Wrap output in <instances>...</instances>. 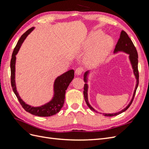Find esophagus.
<instances>
[{"mask_svg":"<svg viewBox=\"0 0 149 149\" xmlns=\"http://www.w3.org/2000/svg\"><path fill=\"white\" fill-rule=\"evenodd\" d=\"M83 71V69L82 68L79 67V68H76V70L75 71V73L77 76H80L82 74Z\"/></svg>","mask_w":149,"mask_h":149,"instance_id":"1","label":"esophagus"}]
</instances>
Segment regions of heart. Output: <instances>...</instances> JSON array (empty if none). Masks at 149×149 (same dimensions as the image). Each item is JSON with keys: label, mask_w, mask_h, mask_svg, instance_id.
I'll return each instance as SVG.
<instances>
[{"label": "heart", "mask_w": 149, "mask_h": 149, "mask_svg": "<svg viewBox=\"0 0 149 149\" xmlns=\"http://www.w3.org/2000/svg\"><path fill=\"white\" fill-rule=\"evenodd\" d=\"M102 35L101 30L93 31L83 42L84 50L92 48L85 57L86 61L90 65H96L104 59L113 45V40L110 36L102 35Z\"/></svg>", "instance_id": "heart-1"}]
</instances>
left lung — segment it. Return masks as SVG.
<instances>
[{"mask_svg":"<svg viewBox=\"0 0 149 149\" xmlns=\"http://www.w3.org/2000/svg\"><path fill=\"white\" fill-rule=\"evenodd\" d=\"M118 52H124V53H125L128 54V55H129V60L130 62V64H131V65H132L134 74L136 79V88H135L131 101H130L129 104L126 106L124 109H123V110H121L120 111H119L118 112H116V113H112V114L103 113L102 114L104 116H108V117L115 116H117V115L123 113V112H124V111L127 110L130 107V104H131L133 100H134L135 94H136V90H137V88L138 85H139V71H138V54H137V49H136V47H135V46H134V45L133 44V43L132 42V40H130V38L129 37V36L127 34V33H126L125 31H124V30L121 31L120 38L118 40V42L116 44L114 51V53H117ZM89 73H90V71L88 70L87 71H86L85 73L84 74V81L85 82V84L84 86V91H83L84 97V100H85L86 102V104L89 107V109L93 111L94 112H97V111H96L91 105L89 104V101H88V84H87V83H88V75H89Z\"/></svg>","mask_w":149,"mask_h":149,"instance_id":"1","label":"left lung"}]
</instances>
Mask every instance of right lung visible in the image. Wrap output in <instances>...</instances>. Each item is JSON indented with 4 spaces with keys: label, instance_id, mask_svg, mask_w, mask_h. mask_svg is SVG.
Listing matches in <instances>:
<instances>
[{
    "label": "right lung",
    "instance_id": "right-lung-1",
    "mask_svg": "<svg viewBox=\"0 0 149 149\" xmlns=\"http://www.w3.org/2000/svg\"><path fill=\"white\" fill-rule=\"evenodd\" d=\"M35 27L29 29L21 36L18 41L16 46L13 49L10 61V71H11V85L13 93H15L18 100L20 102L22 107L29 113L34 116L40 117H49L56 114L60 112L65 102L66 90L68 87L71 81L74 78V71L71 70L66 73L58 76L55 80L53 85L54 94L52 100L44 105L38 107L31 106L26 104L20 98L19 93L17 91L15 84V61L16 55L19 52L22 44L23 43L26 37L33 30Z\"/></svg>",
    "mask_w": 149,
    "mask_h": 149
}]
</instances>
